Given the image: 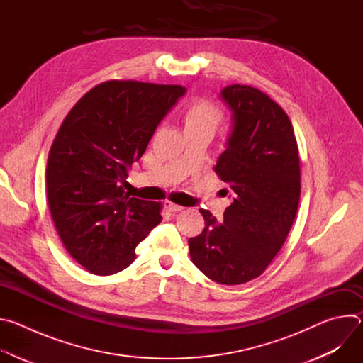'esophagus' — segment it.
<instances>
[{"label":"esophagus","instance_id":"34e87169","mask_svg":"<svg viewBox=\"0 0 363 363\" xmlns=\"http://www.w3.org/2000/svg\"><path fill=\"white\" fill-rule=\"evenodd\" d=\"M164 205H165V208H167L168 211H171V213H178V211H182V210H184V206H181V205H178V203H174V202H171V201H165Z\"/></svg>","mask_w":363,"mask_h":363}]
</instances>
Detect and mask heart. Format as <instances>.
Instances as JSON below:
<instances>
[{
    "label": "heart",
    "mask_w": 363,
    "mask_h": 363,
    "mask_svg": "<svg viewBox=\"0 0 363 363\" xmlns=\"http://www.w3.org/2000/svg\"><path fill=\"white\" fill-rule=\"evenodd\" d=\"M224 119V112L216 103L206 99H195L188 103L182 113L186 132H203L214 135Z\"/></svg>",
    "instance_id": "obj_1"
}]
</instances>
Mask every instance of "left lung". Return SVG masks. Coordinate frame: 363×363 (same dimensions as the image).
<instances>
[{"label":"left lung","instance_id":"left-lung-1","mask_svg":"<svg viewBox=\"0 0 363 363\" xmlns=\"http://www.w3.org/2000/svg\"><path fill=\"white\" fill-rule=\"evenodd\" d=\"M233 132L216 174L234 201L217 223L199 210L205 228L188 240L192 263L220 284H242L264 273L283 247L300 199V161L287 113L262 90L231 84L221 91Z\"/></svg>","mask_w":363,"mask_h":363}]
</instances>
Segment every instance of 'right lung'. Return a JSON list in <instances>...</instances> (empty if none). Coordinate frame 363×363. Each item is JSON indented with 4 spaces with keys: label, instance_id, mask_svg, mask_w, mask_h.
Listing matches in <instances>:
<instances>
[{
    "label": "right lung",
    "instance_id": "1",
    "mask_svg": "<svg viewBox=\"0 0 363 363\" xmlns=\"http://www.w3.org/2000/svg\"><path fill=\"white\" fill-rule=\"evenodd\" d=\"M185 90L109 80L65 118L47 160V199L62 242L87 272L111 276L129 267L136 245L161 223L162 203L130 196L126 178Z\"/></svg>",
    "mask_w": 363,
    "mask_h": 363
}]
</instances>
